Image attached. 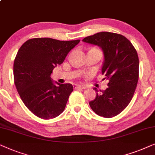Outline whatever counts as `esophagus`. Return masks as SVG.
I'll use <instances>...</instances> for the list:
<instances>
[{
  "instance_id": "esophagus-1",
  "label": "esophagus",
  "mask_w": 155,
  "mask_h": 155,
  "mask_svg": "<svg viewBox=\"0 0 155 155\" xmlns=\"http://www.w3.org/2000/svg\"><path fill=\"white\" fill-rule=\"evenodd\" d=\"M74 88L75 89H85L86 87L84 86H81V85H77V84H74Z\"/></svg>"
}]
</instances>
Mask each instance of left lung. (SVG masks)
Here are the masks:
<instances>
[{
  "instance_id": "8db88e82",
  "label": "left lung",
  "mask_w": 155,
  "mask_h": 155,
  "mask_svg": "<svg viewBox=\"0 0 155 155\" xmlns=\"http://www.w3.org/2000/svg\"><path fill=\"white\" fill-rule=\"evenodd\" d=\"M82 41L101 48L104 55L102 74L105 76L104 79L109 81L106 90L93 88L96 96L89 104L100 117L117 116L134 96L138 81V53L130 41L118 34L102 31L87 36Z\"/></svg>"
}]
</instances>
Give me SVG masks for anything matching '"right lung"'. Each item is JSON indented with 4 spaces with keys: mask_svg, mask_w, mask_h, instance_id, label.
Instances as JSON below:
<instances>
[{
    "mask_svg": "<svg viewBox=\"0 0 155 155\" xmlns=\"http://www.w3.org/2000/svg\"><path fill=\"white\" fill-rule=\"evenodd\" d=\"M79 42L31 38L17 52L13 67L15 86L24 104L39 118H55L64 111L73 86L55 82L51 75Z\"/></svg>",
    "mask_w": 155,
    "mask_h": 155,
    "instance_id": "1",
    "label": "right lung"
}]
</instances>
